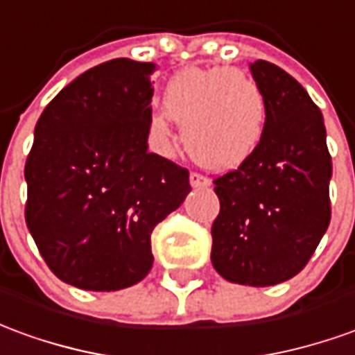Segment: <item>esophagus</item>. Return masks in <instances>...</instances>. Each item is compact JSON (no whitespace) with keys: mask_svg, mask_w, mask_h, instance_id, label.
I'll return each mask as SVG.
<instances>
[{"mask_svg":"<svg viewBox=\"0 0 355 355\" xmlns=\"http://www.w3.org/2000/svg\"><path fill=\"white\" fill-rule=\"evenodd\" d=\"M190 184L194 186V188H209L211 180L207 177H203V175H200V173H192L190 175Z\"/></svg>","mask_w":355,"mask_h":355,"instance_id":"esophagus-1","label":"esophagus"}]
</instances>
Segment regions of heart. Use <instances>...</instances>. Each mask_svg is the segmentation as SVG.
Returning <instances> with one entry per match:
<instances>
[{"instance_id":"heart-1","label":"heart","mask_w":355,"mask_h":355,"mask_svg":"<svg viewBox=\"0 0 355 355\" xmlns=\"http://www.w3.org/2000/svg\"><path fill=\"white\" fill-rule=\"evenodd\" d=\"M269 105L254 76L230 67H188L161 92V111L148 119L152 144L169 152L175 121L188 153L207 169L240 167L263 142Z\"/></svg>"}]
</instances>
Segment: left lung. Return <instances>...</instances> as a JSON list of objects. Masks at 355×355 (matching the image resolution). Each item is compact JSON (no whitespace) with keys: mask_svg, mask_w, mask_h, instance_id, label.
Masks as SVG:
<instances>
[{"mask_svg":"<svg viewBox=\"0 0 355 355\" xmlns=\"http://www.w3.org/2000/svg\"><path fill=\"white\" fill-rule=\"evenodd\" d=\"M269 105L259 150L215 178L211 263L223 279L272 286L298 275L331 223L333 161L323 115L304 86L269 61L250 65Z\"/></svg>","mask_w":355,"mask_h":355,"instance_id":"1","label":"left lung"}]
</instances>
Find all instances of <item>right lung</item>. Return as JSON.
<instances>
[{
  "mask_svg": "<svg viewBox=\"0 0 355 355\" xmlns=\"http://www.w3.org/2000/svg\"><path fill=\"white\" fill-rule=\"evenodd\" d=\"M153 63L113 59L49 101L24 165L26 227L55 277L128 288L153 265L152 230L190 192L188 171L148 152Z\"/></svg>",
  "mask_w": 355,
  "mask_h": 355,
  "instance_id": "obj_1",
  "label": "right lung"
}]
</instances>
